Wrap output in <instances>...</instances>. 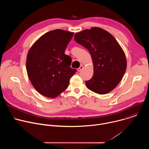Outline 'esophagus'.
Returning <instances> with one entry per match:
<instances>
[{
	"label": "esophagus",
	"mask_w": 149,
	"mask_h": 149,
	"mask_svg": "<svg viewBox=\"0 0 149 149\" xmlns=\"http://www.w3.org/2000/svg\"><path fill=\"white\" fill-rule=\"evenodd\" d=\"M83 66L82 65H81L80 67H79V68H78V72H80V71H81V70L83 69Z\"/></svg>",
	"instance_id": "obj_1"
}]
</instances>
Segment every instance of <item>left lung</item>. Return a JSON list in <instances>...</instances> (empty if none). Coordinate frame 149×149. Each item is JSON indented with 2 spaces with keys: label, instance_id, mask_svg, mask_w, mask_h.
Wrapping results in <instances>:
<instances>
[{
  "label": "left lung",
  "instance_id": "obj_1",
  "mask_svg": "<svg viewBox=\"0 0 149 149\" xmlns=\"http://www.w3.org/2000/svg\"><path fill=\"white\" fill-rule=\"evenodd\" d=\"M74 39L88 50L92 58L94 74L86 81L87 87L98 94L111 91L121 81L127 68L124 52L117 40L98 27L77 32Z\"/></svg>",
  "mask_w": 149,
  "mask_h": 149
}]
</instances>
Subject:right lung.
I'll return each mask as SVG.
<instances>
[{"mask_svg":"<svg viewBox=\"0 0 149 149\" xmlns=\"http://www.w3.org/2000/svg\"><path fill=\"white\" fill-rule=\"evenodd\" d=\"M74 32L55 29L41 36L29 49L26 62L28 78L35 90L48 98L58 97L68 87L77 70L65 54Z\"/></svg>","mask_w":149,"mask_h":149,"instance_id":"1","label":"right lung"}]
</instances>
